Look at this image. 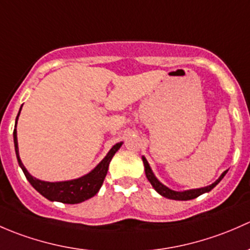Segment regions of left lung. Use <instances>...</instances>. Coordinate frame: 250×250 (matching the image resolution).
<instances>
[{"mask_svg":"<svg viewBox=\"0 0 250 250\" xmlns=\"http://www.w3.org/2000/svg\"><path fill=\"white\" fill-rule=\"evenodd\" d=\"M142 160L144 164V172H146V178H148V181L150 182V184L153 185V188L155 189V191H158L161 196L166 197V199L177 200V201H188V200L196 199V197H199L200 195L206 194V192H209L210 190H212L213 188H214L215 185H217L218 183H219L221 179L224 178V176H225L229 171V169L224 171L217 181H215L214 183H212L210 185H207V187H205V188L184 190V191H176V190H172V189H169L168 187H166V185H164L163 183L156 178L155 174H154L153 171H151L150 166H149V163L146 161V159L144 158V156H142Z\"/></svg>","mask_w":250,"mask_h":250,"instance_id":"1","label":"left lung"}]
</instances>
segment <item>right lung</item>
Masks as SVG:
<instances>
[{
	"label": "right lung",
	"instance_id": "obj_1",
	"mask_svg": "<svg viewBox=\"0 0 250 250\" xmlns=\"http://www.w3.org/2000/svg\"><path fill=\"white\" fill-rule=\"evenodd\" d=\"M22 107V106H21ZM18 113V117L15 119V126H14V132H13V138H14V148L15 154H17L18 164L21 167L22 172H24L25 177L30 184L40 192L42 196L48 199L49 201H58L62 203H68V205H76V203H81L85 200L91 199L92 196L99 192L101 189L102 184H104V178L108 171V166H109L110 160L123 146V142L117 143L115 146H112L107 155L104 156V160L101 161L94 169L86 173L85 176H82L79 178L71 179V181H63V182H45L41 181V179L35 178L31 176L26 167L21 163V159L19 156V146H18V137H17V124L18 119H19L20 110Z\"/></svg>",
	"mask_w": 250,
	"mask_h": 250
}]
</instances>
